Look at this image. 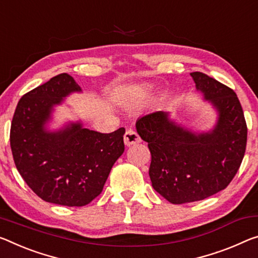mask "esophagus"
I'll return each mask as SVG.
<instances>
[{
    "label": "esophagus",
    "instance_id": "1",
    "mask_svg": "<svg viewBox=\"0 0 258 258\" xmlns=\"http://www.w3.org/2000/svg\"><path fill=\"white\" fill-rule=\"evenodd\" d=\"M141 141L140 137L138 136L137 132H134L133 130H127L124 134V144L125 146L131 147L136 144H139Z\"/></svg>",
    "mask_w": 258,
    "mask_h": 258
}]
</instances>
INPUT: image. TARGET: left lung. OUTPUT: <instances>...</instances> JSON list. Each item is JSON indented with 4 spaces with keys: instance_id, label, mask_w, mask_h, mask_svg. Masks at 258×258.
<instances>
[{
    "instance_id": "1",
    "label": "left lung",
    "mask_w": 258,
    "mask_h": 258,
    "mask_svg": "<svg viewBox=\"0 0 258 258\" xmlns=\"http://www.w3.org/2000/svg\"><path fill=\"white\" fill-rule=\"evenodd\" d=\"M190 77L216 112L211 128L195 131L164 111L136 122L151 154V185L173 204L200 201L225 189L238 172L247 145V125L236 94L204 73L191 72Z\"/></svg>"
}]
</instances>
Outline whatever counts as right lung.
I'll return each instance as SVG.
<instances>
[{
  "label": "right lung",
  "mask_w": 258,
  "mask_h": 258,
  "mask_svg": "<svg viewBox=\"0 0 258 258\" xmlns=\"http://www.w3.org/2000/svg\"><path fill=\"white\" fill-rule=\"evenodd\" d=\"M73 93L81 88L62 73L25 94L12 118L10 146L18 172L39 198L83 207L101 194L124 153L125 128L104 134L85 128L81 120L51 128L56 107Z\"/></svg>",
  "instance_id": "obj_1"
}]
</instances>
